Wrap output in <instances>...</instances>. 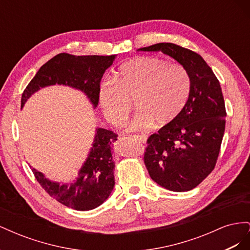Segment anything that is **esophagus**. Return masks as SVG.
Segmentation results:
<instances>
[{"label": "esophagus", "instance_id": "1", "mask_svg": "<svg viewBox=\"0 0 250 250\" xmlns=\"http://www.w3.org/2000/svg\"><path fill=\"white\" fill-rule=\"evenodd\" d=\"M133 137H134L135 139L140 140L142 143H145V142L147 141V137H146L145 134H141V135H133Z\"/></svg>", "mask_w": 250, "mask_h": 250}]
</instances>
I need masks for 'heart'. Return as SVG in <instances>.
<instances>
[{
  "instance_id": "heart-1",
  "label": "heart",
  "mask_w": 250,
  "mask_h": 250,
  "mask_svg": "<svg viewBox=\"0 0 250 250\" xmlns=\"http://www.w3.org/2000/svg\"><path fill=\"white\" fill-rule=\"evenodd\" d=\"M191 94V78L183 65L158 57H138L121 65L112 79L99 88V102L105 118L120 126L130 112L138 113L129 130L147 129L153 124L165 126L175 121Z\"/></svg>"
}]
</instances>
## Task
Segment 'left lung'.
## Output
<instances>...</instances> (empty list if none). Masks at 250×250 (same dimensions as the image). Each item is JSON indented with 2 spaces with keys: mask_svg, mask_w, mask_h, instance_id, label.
<instances>
[{
  "mask_svg": "<svg viewBox=\"0 0 250 250\" xmlns=\"http://www.w3.org/2000/svg\"><path fill=\"white\" fill-rule=\"evenodd\" d=\"M139 51H161L190 75L186 107L175 121L150 135L144 154L157 185L173 192L190 191L214 170L220 152L226 117L220 83L199 54L175 43L160 42Z\"/></svg>",
  "mask_w": 250,
  "mask_h": 250,
  "instance_id": "left-lung-1",
  "label": "left lung"
}]
</instances>
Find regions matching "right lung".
Returning <instances> with one entry per match:
<instances>
[{"label":"right lung","instance_id":"1","mask_svg":"<svg viewBox=\"0 0 250 250\" xmlns=\"http://www.w3.org/2000/svg\"><path fill=\"white\" fill-rule=\"evenodd\" d=\"M116 55L75 56L60 53L44 63L21 95V107L31 95L42 87L62 84L84 93L97 107L99 102L100 82L104 72L112 64ZM118 134L103 128H97L88 156L73 183H54L42 172L32 168L36 180L51 197L63 206L76 210H90L106 200L115 187V162L111 145Z\"/></svg>","mask_w":250,"mask_h":250}]
</instances>
